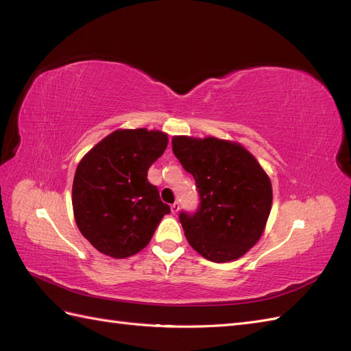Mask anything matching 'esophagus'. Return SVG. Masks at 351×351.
<instances>
[{"label":"esophagus","mask_w":351,"mask_h":351,"mask_svg":"<svg viewBox=\"0 0 351 351\" xmlns=\"http://www.w3.org/2000/svg\"><path fill=\"white\" fill-rule=\"evenodd\" d=\"M178 210H180V204H178V202H176V204L171 205V212H173L174 215H177Z\"/></svg>","instance_id":"esophagus-1"}]
</instances>
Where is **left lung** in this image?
<instances>
[{
    "instance_id": "left-lung-1",
    "label": "left lung",
    "mask_w": 351,
    "mask_h": 351,
    "mask_svg": "<svg viewBox=\"0 0 351 351\" xmlns=\"http://www.w3.org/2000/svg\"><path fill=\"white\" fill-rule=\"evenodd\" d=\"M171 145L183 168L195 177L200 196L196 214H180L189 244L217 263L241 258L267 226L272 206L268 174L237 142L174 136Z\"/></svg>"
}]
</instances>
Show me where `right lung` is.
Segmentation results:
<instances>
[{
	"mask_svg": "<svg viewBox=\"0 0 351 351\" xmlns=\"http://www.w3.org/2000/svg\"><path fill=\"white\" fill-rule=\"evenodd\" d=\"M167 145L164 132L119 129L80 159L73 180V214L98 252L115 259L133 256L169 214L156 186L147 182V169Z\"/></svg>",
	"mask_w": 351,
	"mask_h": 351,
	"instance_id": "right-lung-1",
	"label": "right lung"
}]
</instances>
